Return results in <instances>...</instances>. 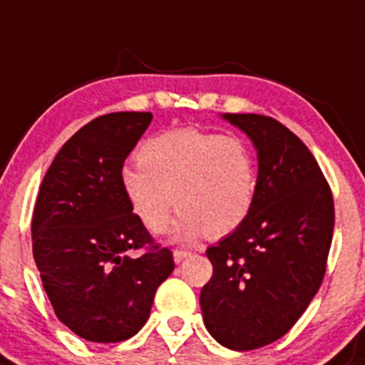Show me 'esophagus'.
<instances>
[{
    "label": "esophagus",
    "mask_w": 365,
    "mask_h": 365,
    "mask_svg": "<svg viewBox=\"0 0 365 365\" xmlns=\"http://www.w3.org/2000/svg\"><path fill=\"white\" fill-rule=\"evenodd\" d=\"M190 252L189 250H180V248H176L175 252H173V257H175V263H182L185 257H189Z\"/></svg>",
    "instance_id": "esophagus-1"
}]
</instances>
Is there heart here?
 I'll return each mask as SVG.
<instances>
[{
  "mask_svg": "<svg viewBox=\"0 0 365 365\" xmlns=\"http://www.w3.org/2000/svg\"><path fill=\"white\" fill-rule=\"evenodd\" d=\"M136 160L138 167L122 171V189L151 234L167 230L173 200L180 241L227 236L250 214L257 169L250 145L240 136L175 129L148 138Z\"/></svg>",
  "mask_w": 365,
  "mask_h": 365,
  "instance_id": "1",
  "label": "heart"
}]
</instances>
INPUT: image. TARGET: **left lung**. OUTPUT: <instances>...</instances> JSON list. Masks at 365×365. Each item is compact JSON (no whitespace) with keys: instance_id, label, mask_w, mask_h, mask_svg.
I'll list each match as a JSON object with an SVG mask.
<instances>
[{"instance_id":"8db88e82","label":"left lung","mask_w":365,"mask_h":365,"mask_svg":"<svg viewBox=\"0 0 365 365\" xmlns=\"http://www.w3.org/2000/svg\"><path fill=\"white\" fill-rule=\"evenodd\" d=\"M257 149V185L247 220L207 248L203 322L221 346L250 351L290 331L326 274L335 207L309 149L272 117L225 113Z\"/></svg>"}]
</instances>
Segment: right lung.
<instances>
[{
  "instance_id": "obj_1",
  "label": "right lung",
  "mask_w": 365,
  "mask_h": 365,
  "mask_svg": "<svg viewBox=\"0 0 365 365\" xmlns=\"http://www.w3.org/2000/svg\"><path fill=\"white\" fill-rule=\"evenodd\" d=\"M148 111L93 118L53 158L32 214V250L57 319L81 339H131L149 319L156 288L175 270L133 214L122 167L149 128ZM145 247L140 258L129 250Z\"/></svg>"
}]
</instances>
